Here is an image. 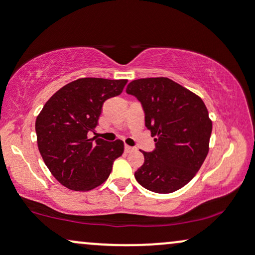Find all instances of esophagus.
Segmentation results:
<instances>
[{"label":"esophagus","mask_w":255,"mask_h":255,"mask_svg":"<svg viewBox=\"0 0 255 255\" xmlns=\"http://www.w3.org/2000/svg\"><path fill=\"white\" fill-rule=\"evenodd\" d=\"M133 150H134V147H131V146L125 145V151H126V152H131Z\"/></svg>","instance_id":"34e87169"}]
</instances>
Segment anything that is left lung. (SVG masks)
I'll use <instances>...</instances> for the list:
<instances>
[{
    "label": "left lung",
    "mask_w": 255,
    "mask_h": 255,
    "mask_svg": "<svg viewBox=\"0 0 255 255\" xmlns=\"http://www.w3.org/2000/svg\"><path fill=\"white\" fill-rule=\"evenodd\" d=\"M126 92L141 103L154 150L134 176L142 187L172 193L195 176L209 153L212 122L200 97L168 78L137 79Z\"/></svg>",
    "instance_id": "left-lung-1"
}]
</instances>
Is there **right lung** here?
<instances>
[{"mask_svg": "<svg viewBox=\"0 0 255 255\" xmlns=\"http://www.w3.org/2000/svg\"><path fill=\"white\" fill-rule=\"evenodd\" d=\"M127 80L81 78L67 84L46 102L36 120L40 154L56 180L72 191L86 192L109 177L124 153L121 140L89 139L107 99L116 97Z\"/></svg>", "mask_w": 255, "mask_h": 255, "instance_id": "right-lung-1", "label": "right lung"}]
</instances>
